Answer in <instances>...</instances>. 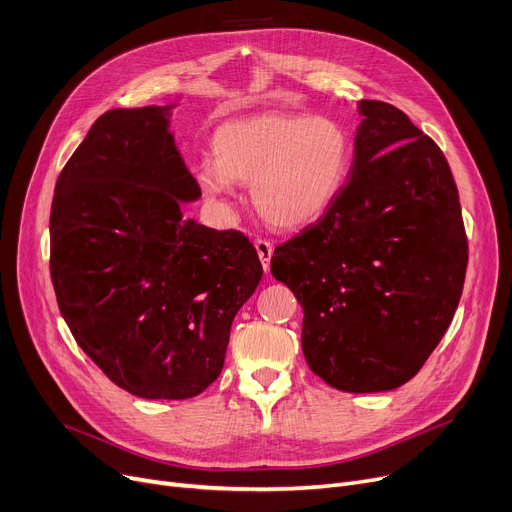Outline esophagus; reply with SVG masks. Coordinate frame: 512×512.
I'll return each instance as SVG.
<instances>
[{
	"label": "esophagus",
	"instance_id": "obj_1",
	"mask_svg": "<svg viewBox=\"0 0 512 512\" xmlns=\"http://www.w3.org/2000/svg\"><path fill=\"white\" fill-rule=\"evenodd\" d=\"M255 249H257V255H259V261L263 265V270L270 272V261H272V255H274V245H272L270 240L257 238L255 240Z\"/></svg>",
	"mask_w": 512,
	"mask_h": 512
}]
</instances>
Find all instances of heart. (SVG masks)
Masks as SVG:
<instances>
[{
    "label": "heart",
    "instance_id": "1",
    "mask_svg": "<svg viewBox=\"0 0 512 512\" xmlns=\"http://www.w3.org/2000/svg\"><path fill=\"white\" fill-rule=\"evenodd\" d=\"M215 159L197 166L201 191L215 201L249 184L261 218L276 228L319 220L351 176L353 134L334 118L261 114L228 122L213 137Z\"/></svg>",
    "mask_w": 512,
    "mask_h": 512
}]
</instances>
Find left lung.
Segmentation results:
<instances>
[{"mask_svg":"<svg viewBox=\"0 0 512 512\" xmlns=\"http://www.w3.org/2000/svg\"><path fill=\"white\" fill-rule=\"evenodd\" d=\"M355 159L336 203L276 247L272 274L303 307V353L342 392L407 384L446 334L467 272L459 191L405 112L359 101Z\"/></svg>","mask_w":512,"mask_h":512,"instance_id":"8db88e82","label":"left lung"}]
</instances>
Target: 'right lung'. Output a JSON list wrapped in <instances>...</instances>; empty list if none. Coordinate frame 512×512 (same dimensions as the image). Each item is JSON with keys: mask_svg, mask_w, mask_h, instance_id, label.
Listing matches in <instances>:
<instances>
[{"mask_svg": "<svg viewBox=\"0 0 512 512\" xmlns=\"http://www.w3.org/2000/svg\"><path fill=\"white\" fill-rule=\"evenodd\" d=\"M170 107L105 112L51 203L49 270L62 317L122 390L184 400L218 380L232 319L263 267L249 238L184 220L201 188L168 130Z\"/></svg>", "mask_w": 512, "mask_h": 512, "instance_id": "obj_1", "label": "right lung"}]
</instances>
